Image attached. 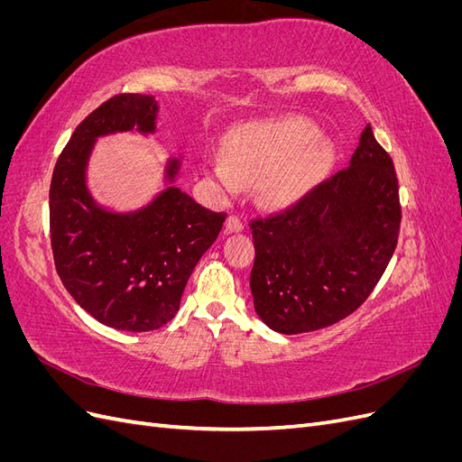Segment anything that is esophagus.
Wrapping results in <instances>:
<instances>
[{"label": "esophagus", "instance_id": "34e87169", "mask_svg": "<svg viewBox=\"0 0 462 462\" xmlns=\"http://www.w3.org/2000/svg\"><path fill=\"white\" fill-rule=\"evenodd\" d=\"M243 219L236 216V214H231L227 219H226V229L231 231V233H236V231H243Z\"/></svg>", "mask_w": 462, "mask_h": 462}]
</instances>
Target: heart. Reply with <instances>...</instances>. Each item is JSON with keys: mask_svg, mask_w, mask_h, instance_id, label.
<instances>
[{"mask_svg": "<svg viewBox=\"0 0 462 462\" xmlns=\"http://www.w3.org/2000/svg\"><path fill=\"white\" fill-rule=\"evenodd\" d=\"M314 136V127L306 121L248 129L231 141L227 163L217 162L214 175L229 190L239 187V179L268 180L265 190L275 202H292L309 189L316 171L314 153L300 156Z\"/></svg>", "mask_w": 462, "mask_h": 462, "instance_id": "obj_1", "label": "heart"}]
</instances>
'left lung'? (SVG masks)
Instances as JSON below:
<instances>
[{
	"mask_svg": "<svg viewBox=\"0 0 462 462\" xmlns=\"http://www.w3.org/2000/svg\"><path fill=\"white\" fill-rule=\"evenodd\" d=\"M248 226L256 250L250 291L263 324L285 335L337 324L370 297L395 253L393 160L366 125L351 163Z\"/></svg>",
	"mask_w": 462,
	"mask_h": 462,
	"instance_id": "8db88e82",
	"label": "left lung"
}]
</instances>
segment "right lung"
Listing matches in <instances>:
<instances>
[{
	"instance_id": "add662e5",
	"label": "right lung",
	"mask_w": 462,
	"mask_h": 462,
	"mask_svg": "<svg viewBox=\"0 0 462 462\" xmlns=\"http://www.w3.org/2000/svg\"><path fill=\"white\" fill-rule=\"evenodd\" d=\"M156 111L148 94L109 97L75 129L50 185V239L58 275L80 309L125 331H152L173 319L194 265L227 217L177 187L134 214H111L94 204L85 167L96 138L134 127L152 133ZM175 173L177 162H171L167 175L173 180Z\"/></svg>"
}]
</instances>
